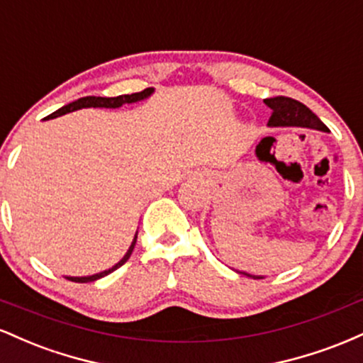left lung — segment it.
<instances>
[{
    "label": "left lung",
    "mask_w": 363,
    "mask_h": 363,
    "mask_svg": "<svg viewBox=\"0 0 363 363\" xmlns=\"http://www.w3.org/2000/svg\"><path fill=\"white\" fill-rule=\"evenodd\" d=\"M266 106L272 109V118H269V126H301L318 129V131H329L326 124L320 121L318 116L312 112L309 107L303 106L302 102L294 101L290 97H273L266 99ZM245 277H251L254 280H259L262 277H254V274L242 273Z\"/></svg>",
    "instance_id": "8db88e82"
}]
</instances>
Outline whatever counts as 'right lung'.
Segmentation results:
<instances>
[{
    "mask_svg": "<svg viewBox=\"0 0 363 363\" xmlns=\"http://www.w3.org/2000/svg\"><path fill=\"white\" fill-rule=\"evenodd\" d=\"M152 94H153V89H145L143 91H138V94L119 95V97H82V99H78V101L68 104V106H62L61 109H57L56 112H52L51 116H48V119H54V118H57V116H62V114H68V112L83 109V107H107V109H118V107L123 106V104H133V102L143 101V99L150 97ZM136 239H138V232H136L135 239H133V242H131V245H129L128 252L124 254L123 259H121L119 262H116L112 268L106 269V272L97 273V274H91V277H66V280L77 281V283H89V281L99 280V278L107 277V274L112 273V272H116V269L121 268V266H123L124 262L129 259L133 249H135Z\"/></svg>",
    "mask_w": 363,
    "mask_h": 363,
    "instance_id": "1",
    "label": "right lung"
}]
</instances>
